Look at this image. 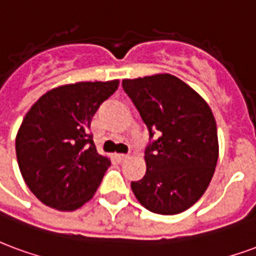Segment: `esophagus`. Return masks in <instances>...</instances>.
<instances>
[{"label": "esophagus", "mask_w": 256, "mask_h": 256, "mask_svg": "<svg viewBox=\"0 0 256 256\" xmlns=\"http://www.w3.org/2000/svg\"><path fill=\"white\" fill-rule=\"evenodd\" d=\"M117 156H118V160H120V161H126V160L130 158L128 154H117Z\"/></svg>", "instance_id": "esophagus-1"}]
</instances>
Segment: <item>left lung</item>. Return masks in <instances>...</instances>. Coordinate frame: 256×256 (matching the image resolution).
<instances>
[{
    "instance_id": "obj_1",
    "label": "left lung",
    "mask_w": 256,
    "mask_h": 256,
    "mask_svg": "<svg viewBox=\"0 0 256 256\" xmlns=\"http://www.w3.org/2000/svg\"><path fill=\"white\" fill-rule=\"evenodd\" d=\"M150 138L146 174L130 182L142 206L156 214L186 212L202 198L218 161L217 124L207 102L176 76L158 74L124 79Z\"/></svg>"
}]
</instances>
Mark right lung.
I'll return each instance as SVG.
<instances>
[{
	"label": "right lung",
	"instance_id": "obj_1",
	"mask_svg": "<svg viewBox=\"0 0 256 256\" xmlns=\"http://www.w3.org/2000/svg\"><path fill=\"white\" fill-rule=\"evenodd\" d=\"M117 87L118 80L60 86L27 112L16 156L27 187L44 204L74 212L94 196L110 160L98 154L90 124Z\"/></svg>",
	"mask_w": 256,
	"mask_h": 256
}]
</instances>
